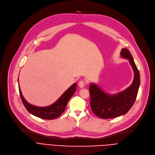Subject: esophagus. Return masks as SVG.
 I'll return each instance as SVG.
<instances>
[{
	"mask_svg": "<svg viewBox=\"0 0 155 155\" xmlns=\"http://www.w3.org/2000/svg\"><path fill=\"white\" fill-rule=\"evenodd\" d=\"M79 87H80L81 88L84 87V86H85V82H84V81H83V80L80 81L79 82Z\"/></svg>",
	"mask_w": 155,
	"mask_h": 155,
	"instance_id": "1",
	"label": "esophagus"
}]
</instances>
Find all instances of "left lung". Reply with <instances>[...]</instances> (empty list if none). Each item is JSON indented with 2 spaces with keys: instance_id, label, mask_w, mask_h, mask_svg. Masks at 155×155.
<instances>
[{
  "instance_id": "8db88e82",
  "label": "left lung",
  "mask_w": 155,
  "mask_h": 155,
  "mask_svg": "<svg viewBox=\"0 0 155 155\" xmlns=\"http://www.w3.org/2000/svg\"><path fill=\"white\" fill-rule=\"evenodd\" d=\"M121 56L129 60L134 71V79L130 87L117 94H108L96 84L89 85L91 107L97 116L103 119H110L128 113L138 94L140 84L139 71L128 49H122Z\"/></svg>"
}]
</instances>
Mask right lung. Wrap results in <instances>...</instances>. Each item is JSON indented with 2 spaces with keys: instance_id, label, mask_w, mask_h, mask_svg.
Returning a JSON list of instances; mask_svg holds the SVG:
<instances>
[{
  "instance_id": "add662e5",
  "label": "right lung",
  "mask_w": 155,
  "mask_h": 155,
  "mask_svg": "<svg viewBox=\"0 0 155 155\" xmlns=\"http://www.w3.org/2000/svg\"><path fill=\"white\" fill-rule=\"evenodd\" d=\"M19 81V80H18ZM76 83H74L71 86L57 101L50 106L45 107L35 106L29 104L24 99L21 91L19 84V94L23 104L26 110L30 113L35 116L41 118L44 120H54L59 117L64 111L67 104L72 96L74 94L76 91Z\"/></svg>"
}]
</instances>
